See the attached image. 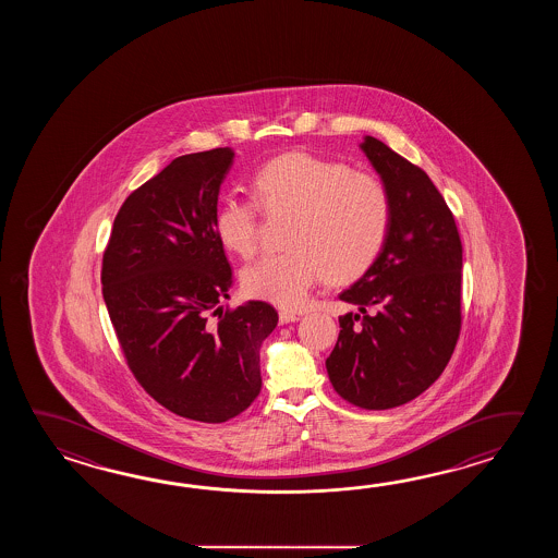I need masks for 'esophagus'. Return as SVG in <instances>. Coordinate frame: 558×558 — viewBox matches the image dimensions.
Instances as JSON below:
<instances>
[{
    "label": "esophagus",
    "instance_id": "esophagus-1",
    "mask_svg": "<svg viewBox=\"0 0 558 558\" xmlns=\"http://www.w3.org/2000/svg\"><path fill=\"white\" fill-rule=\"evenodd\" d=\"M295 320H299V315H296V313H291V311H281V313H279V323H281V325L295 323Z\"/></svg>",
    "mask_w": 558,
    "mask_h": 558
}]
</instances>
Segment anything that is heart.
<instances>
[{"mask_svg":"<svg viewBox=\"0 0 558 558\" xmlns=\"http://www.w3.org/2000/svg\"><path fill=\"white\" fill-rule=\"evenodd\" d=\"M293 215L283 253L243 271L250 296L301 308L313 284L361 279L377 263L392 226V197L383 179L311 154L277 157L255 173L253 199L229 195L215 214V233L243 259L259 247V217Z\"/></svg>","mask_w":558,"mask_h":558,"instance_id":"obj_1","label":"heart"}]
</instances>
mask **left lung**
I'll use <instances>...</instances> for the list:
<instances>
[{"label": "left lung", "mask_w": 558, "mask_h": 558, "mask_svg": "<svg viewBox=\"0 0 558 558\" xmlns=\"http://www.w3.org/2000/svg\"><path fill=\"white\" fill-rule=\"evenodd\" d=\"M392 197V226L377 263L341 301L359 313L325 361L347 403L383 411L409 403L439 379L461 332L463 245L449 205L421 167L389 145H361Z\"/></svg>", "instance_id": "obj_1"}]
</instances>
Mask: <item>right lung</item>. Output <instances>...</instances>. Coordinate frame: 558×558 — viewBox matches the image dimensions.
I'll list each match as a JSON object with an SVG mask.
<instances>
[{
    "mask_svg": "<svg viewBox=\"0 0 558 558\" xmlns=\"http://www.w3.org/2000/svg\"><path fill=\"white\" fill-rule=\"evenodd\" d=\"M231 147L181 155L131 193L104 251V301L133 377L167 411L226 423L262 391L259 347L279 315L223 308L231 265L215 233Z\"/></svg>",
    "mask_w": 558,
    "mask_h": 558,
    "instance_id": "1",
    "label": "right lung"
}]
</instances>
